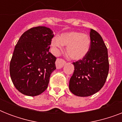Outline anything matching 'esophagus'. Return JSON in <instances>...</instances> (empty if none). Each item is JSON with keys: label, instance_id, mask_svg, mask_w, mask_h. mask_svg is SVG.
I'll use <instances>...</instances> for the list:
<instances>
[{"label": "esophagus", "instance_id": "1", "mask_svg": "<svg viewBox=\"0 0 122 122\" xmlns=\"http://www.w3.org/2000/svg\"><path fill=\"white\" fill-rule=\"evenodd\" d=\"M65 64V61H64L63 59H59V58L56 59V68L57 69L61 68L64 66Z\"/></svg>", "mask_w": 122, "mask_h": 122}]
</instances>
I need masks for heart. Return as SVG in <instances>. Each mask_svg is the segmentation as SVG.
<instances>
[{
    "mask_svg": "<svg viewBox=\"0 0 122 122\" xmlns=\"http://www.w3.org/2000/svg\"><path fill=\"white\" fill-rule=\"evenodd\" d=\"M51 46L54 49V53L66 46L67 55L73 60L82 59L89 52L91 47V39L88 35L78 31H70L63 33L58 37L52 39Z\"/></svg>",
    "mask_w": 122,
    "mask_h": 122,
    "instance_id": "obj_1",
    "label": "heart"
}]
</instances>
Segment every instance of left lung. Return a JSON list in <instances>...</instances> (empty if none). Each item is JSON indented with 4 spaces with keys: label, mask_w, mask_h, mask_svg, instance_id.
Segmentation results:
<instances>
[{
    "label": "left lung",
    "mask_w": 122,
    "mask_h": 122,
    "mask_svg": "<svg viewBox=\"0 0 122 122\" xmlns=\"http://www.w3.org/2000/svg\"><path fill=\"white\" fill-rule=\"evenodd\" d=\"M90 37L89 52L81 60L73 63L75 70L69 89L77 96H90L100 91L109 71L108 50L102 37L93 29H91Z\"/></svg>",
    "instance_id": "left-lung-1"
}]
</instances>
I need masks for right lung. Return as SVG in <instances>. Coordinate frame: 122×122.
Instances as JSON below:
<instances>
[{"instance_id": "obj_1", "label": "right lung", "mask_w": 122, "mask_h": 122, "mask_svg": "<svg viewBox=\"0 0 122 122\" xmlns=\"http://www.w3.org/2000/svg\"><path fill=\"white\" fill-rule=\"evenodd\" d=\"M53 37L49 28L37 26L25 31L15 46L10 75L22 94L36 96L47 88L51 74L56 69V57L49 51Z\"/></svg>"}]
</instances>
